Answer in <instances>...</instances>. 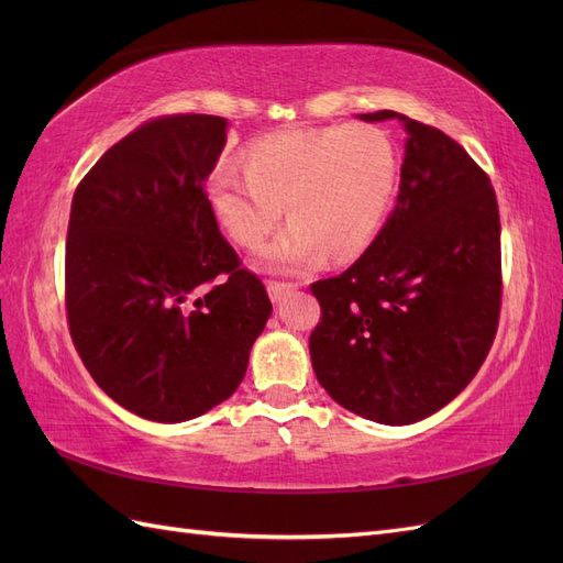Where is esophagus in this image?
I'll use <instances>...</instances> for the list:
<instances>
[{
	"mask_svg": "<svg viewBox=\"0 0 563 563\" xmlns=\"http://www.w3.org/2000/svg\"><path fill=\"white\" fill-rule=\"evenodd\" d=\"M294 288H298V284H294V282H277V279H269L267 282V294H269V298L272 300H282L286 294H291Z\"/></svg>",
	"mask_w": 563,
	"mask_h": 563,
	"instance_id": "1",
	"label": "esophagus"
}]
</instances>
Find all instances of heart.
<instances>
[{
	"label": "heart",
	"mask_w": 563,
	"mask_h": 563,
	"mask_svg": "<svg viewBox=\"0 0 563 563\" xmlns=\"http://www.w3.org/2000/svg\"><path fill=\"white\" fill-rule=\"evenodd\" d=\"M244 170L225 166L211 178V209L236 246L255 249L286 203L291 225L263 253L267 267L286 272L364 251L397 187L395 150L368 124L265 135L246 147Z\"/></svg>",
	"instance_id": "b5f03b06"
}]
</instances>
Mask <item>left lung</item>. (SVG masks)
<instances>
[{
    "instance_id": "left-lung-1",
    "label": "left lung",
    "mask_w": 563,
    "mask_h": 563,
    "mask_svg": "<svg viewBox=\"0 0 563 563\" xmlns=\"http://www.w3.org/2000/svg\"><path fill=\"white\" fill-rule=\"evenodd\" d=\"M399 117L406 157L397 207L343 275L310 288L317 380L347 411L385 424L432 416L482 368L500 321V213L490 178L463 145Z\"/></svg>"
}]
</instances>
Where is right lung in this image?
Returning a JSON list of instances; mask_svg holds the SVG:
<instances>
[{
	"mask_svg": "<svg viewBox=\"0 0 563 563\" xmlns=\"http://www.w3.org/2000/svg\"><path fill=\"white\" fill-rule=\"evenodd\" d=\"M225 126L213 114L150 119L73 197L67 329L98 387L155 422L190 420L232 397L272 312L203 190Z\"/></svg>",
	"mask_w": 563,
	"mask_h": 563,
	"instance_id": "right-lung-1",
	"label": "right lung"
}]
</instances>
